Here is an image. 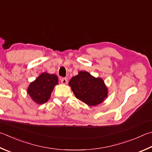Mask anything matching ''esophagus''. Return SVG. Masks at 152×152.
Listing matches in <instances>:
<instances>
[{"instance_id": "1", "label": "esophagus", "mask_w": 152, "mask_h": 152, "mask_svg": "<svg viewBox=\"0 0 152 152\" xmlns=\"http://www.w3.org/2000/svg\"><path fill=\"white\" fill-rule=\"evenodd\" d=\"M61 82L63 84H66L68 83V79L66 78H62L61 79Z\"/></svg>"}]
</instances>
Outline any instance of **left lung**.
Listing matches in <instances>:
<instances>
[{"label":"left lung","mask_w":152,"mask_h":152,"mask_svg":"<svg viewBox=\"0 0 152 152\" xmlns=\"http://www.w3.org/2000/svg\"><path fill=\"white\" fill-rule=\"evenodd\" d=\"M68 84L78 100L91 106L102 103L107 97V89L103 80L96 78L86 71L79 72Z\"/></svg>","instance_id":"left-lung-1"}]
</instances>
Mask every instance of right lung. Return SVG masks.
<instances>
[{
  "label": "right lung",
  "mask_w": 152,
  "mask_h": 152,
  "mask_svg": "<svg viewBox=\"0 0 152 152\" xmlns=\"http://www.w3.org/2000/svg\"><path fill=\"white\" fill-rule=\"evenodd\" d=\"M58 84V80L56 75L42 73L30 83L27 92L36 103L42 104L48 102L54 86Z\"/></svg>",
  "instance_id": "add662e5"
}]
</instances>
